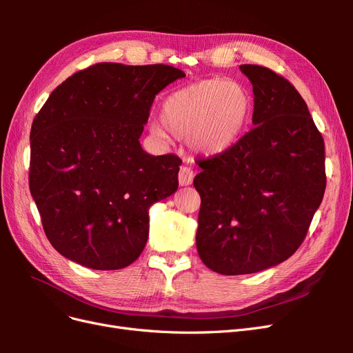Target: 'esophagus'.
I'll return each instance as SVG.
<instances>
[{"label": "esophagus", "instance_id": "obj_1", "mask_svg": "<svg viewBox=\"0 0 353 353\" xmlns=\"http://www.w3.org/2000/svg\"><path fill=\"white\" fill-rule=\"evenodd\" d=\"M193 179H194V172H193V169L188 168V166H183V168L179 169L178 181H179V185H181V187L190 185L191 183H193Z\"/></svg>", "mask_w": 353, "mask_h": 353}]
</instances>
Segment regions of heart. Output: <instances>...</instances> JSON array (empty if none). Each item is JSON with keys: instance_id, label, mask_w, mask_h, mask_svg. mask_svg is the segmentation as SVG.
<instances>
[{"instance_id": "b5f03b06", "label": "heart", "mask_w": 353, "mask_h": 353, "mask_svg": "<svg viewBox=\"0 0 353 353\" xmlns=\"http://www.w3.org/2000/svg\"><path fill=\"white\" fill-rule=\"evenodd\" d=\"M254 109L253 95L240 82L209 78L179 88L163 99L159 121L164 128L153 134L166 140L167 131L175 138H190L194 150L205 156L230 152L248 132Z\"/></svg>"}]
</instances>
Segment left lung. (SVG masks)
I'll return each instance as SVG.
<instances>
[{
	"label": "left lung",
	"instance_id": "1",
	"mask_svg": "<svg viewBox=\"0 0 353 353\" xmlns=\"http://www.w3.org/2000/svg\"><path fill=\"white\" fill-rule=\"evenodd\" d=\"M254 128L230 152L200 160V259L222 275L259 272L301 248L325 191V152L302 95L268 68L241 65Z\"/></svg>",
	"mask_w": 353,
	"mask_h": 353
}]
</instances>
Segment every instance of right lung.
I'll list each match as a JSON object with an SVG mask.
<instances>
[{
  "instance_id": "1",
  "label": "right lung",
  "mask_w": 353,
  "mask_h": 353,
  "mask_svg": "<svg viewBox=\"0 0 353 353\" xmlns=\"http://www.w3.org/2000/svg\"><path fill=\"white\" fill-rule=\"evenodd\" d=\"M185 73L97 63L51 92L30 130L29 190L51 245L91 270H121L148 239V209L178 190L181 159L140 137L156 95Z\"/></svg>"
}]
</instances>
